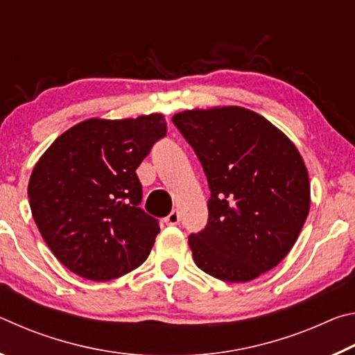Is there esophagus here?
<instances>
[{"label":"esophagus","instance_id":"esophagus-1","mask_svg":"<svg viewBox=\"0 0 355 355\" xmlns=\"http://www.w3.org/2000/svg\"><path fill=\"white\" fill-rule=\"evenodd\" d=\"M164 222H166L167 225H177L178 222H180V214H178V211H175V209H173V211H172L169 216H166Z\"/></svg>","mask_w":355,"mask_h":355}]
</instances>
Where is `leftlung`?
<instances>
[{"instance_id": "left-lung-1", "label": "left lung", "mask_w": 355, "mask_h": 355, "mask_svg": "<svg viewBox=\"0 0 355 355\" xmlns=\"http://www.w3.org/2000/svg\"><path fill=\"white\" fill-rule=\"evenodd\" d=\"M172 122L211 192L205 228L189 235L197 266L224 282H249L277 266L310 209L309 172L294 144L239 106L178 112Z\"/></svg>"}]
</instances>
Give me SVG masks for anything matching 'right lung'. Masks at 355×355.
Wrapping results in <instances>:
<instances>
[{"label":"right lung","instance_id":"right-lung-1","mask_svg":"<svg viewBox=\"0 0 355 355\" xmlns=\"http://www.w3.org/2000/svg\"><path fill=\"white\" fill-rule=\"evenodd\" d=\"M166 133L163 114L89 119L42 155L29 178V207L42 238L71 272L106 282L147 260L159 222L139 207L136 169Z\"/></svg>","mask_w":355,"mask_h":355}]
</instances>
